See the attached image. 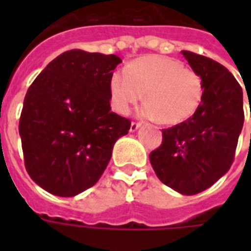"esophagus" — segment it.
Masks as SVG:
<instances>
[{
    "label": "esophagus",
    "mask_w": 251,
    "mask_h": 251,
    "mask_svg": "<svg viewBox=\"0 0 251 251\" xmlns=\"http://www.w3.org/2000/svg\"><path fill=\"white\" fill-rule=\"evenodd\" d=\"M142 124L141 122H138V121H133L131 122V125H130V131H135V130L141 126Z\"/></svg>",
    "instance_id": "obj_1"
}]
</instances>
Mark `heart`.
<instances>
[{"label":"heart","instance_id":"1","mask_svg":"<svg viewBox=\"0 0 251 251\" xmlns=\"http://www.w3.org/2000/svg\"><path fill=\"white\" fill-rule=\"evenodd\" d=\"M145 94L142 114L165 125L186 121L198 110L204 95L202 76L181 61L164 56H146L131 61L124 74L109 80L110 102L118 113H129Z\"/></svg>","mask_w":251,"mask_h":251}]
</instances>
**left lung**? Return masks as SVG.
Masks as SVG:
<instances>
[{
    "instance_id": "1",
    "label": "left lung",
    "mask_w": 251,
    "mask_h": 251,
    "mask_svg": "<svg viewBox=\"0 0 251 251\" xmlns=\"http://www.w3.org/2000/svg\"><path fill=\"white\" fill-rule=\"evenodd\" d=\"M182 54L202 76L203 100L189 120L163 129V142L150 161L164 185L194 195L229 171L245 116L242 88L226 66L189 50Z\"/></svg>"
}]
</instances>
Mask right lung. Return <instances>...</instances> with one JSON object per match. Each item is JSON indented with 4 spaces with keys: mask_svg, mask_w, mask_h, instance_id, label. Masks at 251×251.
<instances>
[{
    "mask_svg": "<svg viewBox=\"0 0 251 251\" xmlns=\"http://www.w3.org/2000/svg\"><path fill=\"white\" fill-rule=\"evenodd\" d=\"M121 58L72 49L54 58L25 94L19 134L29 177L53 195L98 182L131 121L110 110L109 80Z\"/></svg>",
    "mask_w": 251,
    "mask_h": 251,
    "instance_id": "obj_1",
    "label": "right lung"
}]
</instances>
